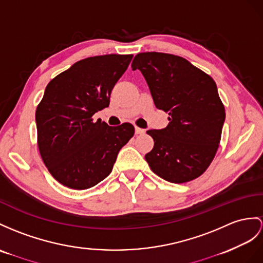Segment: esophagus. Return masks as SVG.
Returning a JSON list of instances; mask_svg holds the SVG:
<instances>
[{
  "instance_id": "1",
  "label": "esophagus",
  "mask_w": 263,
  "mask_h": 263,
  "mask_svg": "<svg viewBox=\"0 0 263 263\" xmlns=\"http://www.w3.org/2000/svg\"><path fill=\"white\" fill-rule=\"evenodd\" d=\"M135 133L137 134V135H142V134L145 133V129H143V128H139V127H135Z\"/></svg>"
}]
</instances>
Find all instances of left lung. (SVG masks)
<instances>
[{
	"label": "left lung",
	"mask_w": 263,
	"mask_h": 263,
	"mask_svg": "<svg viewBox=\"0 0 263 263\" xmlns=\"http://www.w3.org/2000/svg\"><path fill=\"white\" fill-rule=\"evenodd\" d=\"M156 108L168 114L163 129H151L153 149L145 155L151 170L181 184L201 176L212 163L221 140L226 109L215 81L182 57L143 52L134 58Z\"/></svg>",
	"instance_id": "left-lung-1"
}]
</instances>
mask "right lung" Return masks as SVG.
<instances>
[{
	"label": "right lung",
	"instance_id": "add662e5",
	"mask_svg": "<svg viewBox=\"0 0 263 263\" xmlns=\"http://www.w3.org/2000/svg\"><path fill=\"white\" fill-rule=\"evenodd\" d=\"M133 54L86 58L51 80L36 107L37 147L50 174L65 186L86 190L110 174L121 147L135 133L93 115L109 106L114 86Z\"/></svg>",
	"mask_w": 263,
	"mask_h": 263
}]
</instances>
